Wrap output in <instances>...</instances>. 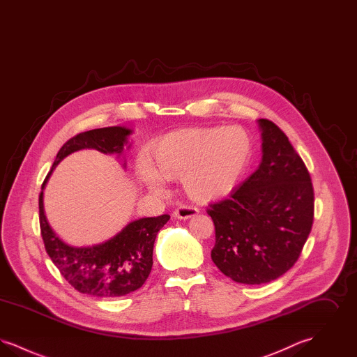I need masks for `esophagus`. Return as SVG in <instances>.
Here are the masks:
<instances>
[{"mask_svg":"<svg viewBox=\"0 0 357 357\" xmlns=\"http://www.w3.org/2000/svg\"><path fill=\"white\" fill-rule=\"evenodd\" d=\"M198 211L199 210L197 207H192V206H188V204H181L179 207L175 208L174 217L178 218V220H188V218L197 215Z\"/></svg>","mask_w":357,"mask_h":357,"instance_id":"34e87169","label":"esophagus"}]
</instances>
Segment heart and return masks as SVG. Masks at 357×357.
I'll return each mask as SVG.
<instances>
[{
  "label": "heart",
  "instance_id": "heart-1",
  "mask_svg": "<svg viewBox=\"0 0 357 357\" xmlns=\"http://www.w3.org/2000/svg\"><path fill=\"white\" fill-rule=\"evenodd\" d=\"M253 146L239 127L188 128L163 137L151 153V169L140 171L142 182L153 191L163 178L179 179L198 201L217 199L237 186L249 166Z\"/></svg>",
  "mask_w": 357,
  "mask_h": 357
}]
</instances>
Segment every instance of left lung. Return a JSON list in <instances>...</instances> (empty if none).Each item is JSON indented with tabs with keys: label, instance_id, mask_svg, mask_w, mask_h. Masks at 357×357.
<instances>
[{
	"label": "left lung",
	"instance_id": "1",
	"mask_svg": "<svg viewBox=\"0 0 357 357\" xmlns=\"http://www.w3.org/2000/svg\"><path fill=\"white\" fill-rule=\"evenodd\" d=\"M262 160L220 202L208 204L215 226L211 259L233 281L259 285L297 262L314 215V192L305 163L273 121L258 120Z\"/></svg>",
	"mask_w": 357,
	"mask_h": 357
}]
</instances>
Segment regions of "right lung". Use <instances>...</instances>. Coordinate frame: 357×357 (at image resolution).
<instances>
[{
  "mask_svg": "<svg viewBox=\"0 0 357 357\" xmlns=\"http://www.w3.org/2000/svg\"><path fill=\"white\" fill-rule=\"evenodd\" d=\"M130 134L131 130L126 127H105L70 137L57 153L41 188L44 190L53 169L69 153L93 149L100 153L120 155L124 144L128 143L127 136ZM43 195L41 191L38 215L45 250L73 288L93 297L115 298L134 291L146 282L153 268L155 238L170 220V215L136 220L102 243L75 248L63 242L52 230L44 213Z\"/></svg>",
  "mask_w": 357,
  "mask_h": 357,
  "instance_id": "obj_1",
  "label": "right lung"
}]
</instances>
